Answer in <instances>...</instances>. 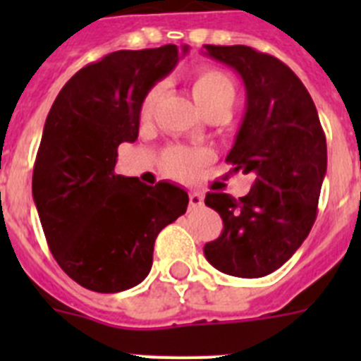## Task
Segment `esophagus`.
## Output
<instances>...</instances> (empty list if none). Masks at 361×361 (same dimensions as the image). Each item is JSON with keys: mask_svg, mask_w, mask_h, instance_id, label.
<instances>
[{"mask_svg": "<svg viewBox=\"0 0 361 361\" xmlns=\"http://www.w3.org/2000/svg\"><path fill=\"white\" fill-rule=\"evenodd\" d=\"M202 204H204L202 193H200V191H197V190L190 191V208H191V209L200 208Z\"/></svg>", "mask_w": 361, "mask_h": 361, "instance_id": "34e87169", "label": "esophagus"}]
</instances>
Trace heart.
I'll return each mask as SVG.
<instances>
[{
	"label": "heart",
	"instance_id": "heart-1",
	"mask_svg": "<svg viewBox=\"0 0 361 361\" xmlns=\"http://www.w3.org/2000/svg\"><path fill=\"white\" fill-rule=\"evenodd\" d=\"M191 95L204 111L222 106V104L231 108L233 101H235V85L228 73L222 70L204 66L191 79ZM157 97L159 86H153L152 90L146 92L141 103L142 117H148L152 114L153 106L157 103ZM206 159L208 155L199 149L173 146V148L166 149L162 155V166L168 173L175 175V177H190L206 162Z\"/></svg>",
	"mask_w": 361,
	"mask_h": 361
}]
</instances>
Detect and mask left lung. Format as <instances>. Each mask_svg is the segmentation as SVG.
<instances>
[{
    "mask_svg": "<svg viewBox=\"0 0 361 361\" xmlns=\"http://www.w3.org/2000/svg\"><path fill=\"white\" fill-rule=\"evenodd\" d=\"M204 49L244 81V119L226 161L255 177L240 199L206 195L224 229L204 245V257L226 275L260 279L288 262L314 224L327 171L325 135L307 88L280 59L245 44Z\"/></svg>",
    "mask_w": 361,
    "mask_h": 361,
    "instance_id": "1",
    "label": "left lung"
}]
</instances>
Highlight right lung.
<instances>
[{"label":"right lung","mask_w":361,"mask_h":361,"mask_svg":"<svg viewBox=\"0 0 361 361\" xmlns=\"http://www.w3.org/2000/svg\"><path fill=\"white\" fill-rule=\"evenodd\" d=\"M186 52L164 44L108 54L70 78L44 121L32 195L54 258L90 291L141 283L161 229L186 213L183 188L116 173L119 145L139 135L146 92Z\"/></svg>","instance_id":"add662e5"}]
</instances>
